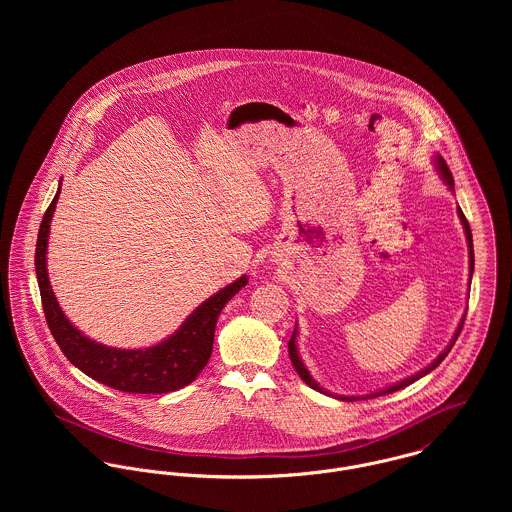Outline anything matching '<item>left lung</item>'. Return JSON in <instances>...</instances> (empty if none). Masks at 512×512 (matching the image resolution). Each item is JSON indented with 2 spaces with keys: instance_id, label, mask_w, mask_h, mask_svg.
<instances>
[{
  "instance_id": "left-lung-1",
  "label": "left lung",
  "mask_w": 512,
  "mask_h": 512,
  "mask_svg": "<svg viewBox=\"0 0 512 512\" xmlns=\"http://www.w3.org/2000/svg\"><path fill=\"white\" fill-rule=\"evenodd\" d=\"M434 161H436V169H438L439 177L443 179V183L447 185V189L451 191V193H455V189H453V177H451V171H449V167H447V163L443 161V157L441 155H436L434 157ZM457 217L461 220V224H463V230H465V238H467V248H469V288H471V278H473V266H475V254H473V236H471V228H469V222L465 219V215H463V211L457 207ZM467 313V311H465ZM463 321H465V315L461 317V321H459V325H457V329H455V333H453V337H451V341H449V345L439 353L438 357L430 363L428 366H424L422 370H418L416 374H412V376H406V378H402V380H398V382H394V384H390V386H386V388H382V390H376V392H370V394H365V396H345V394H333V392H329V390H325L323 386H319V382L311 376V372L307 370V366L303 365V361H301V357H299V351H297V323H295V329H293L292 339H290V343H288V349H290V359H292V365L295 370H297V374L301 376V380L307 384V386H311L313 390H317V392H321V394H327V396H333V398H337V400H343V402H353V400H368V398H376V396H384V394H392V392H396V390H402V388H406V386H410L412 382H416V380H420L422 376H426V374H430L436 366H439V363L447 357V353L451 351V347L455 345V341H457V337H459V333H461V329H463Z\"/></svg>"
}]
</instances>
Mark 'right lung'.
Masks as SVG:
<instances>
[{"label":"right lung","instance_id":"obj_1","mask_svg":"<svg viewBox=\"0 0 512 512\" xmlns=\"http://www.w3.org/2000/svg\"><path fill=\"white\" fill-rule=\"evenodd\" d=\"M59 193L61 183L39 228L35 272L47 325L65 357L86 376L122 392L165 394L191 384L211 359L215 327L222 307L248 284V276H240L203 301L175 333L157 345L144 349H116L96 343L76 329L71 319L63 313L49 282L47 248Z\"/></svg>","mask_w":512,"mask_h":512}]
</instances>
